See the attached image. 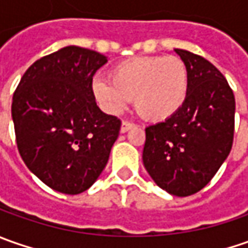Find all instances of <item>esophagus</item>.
I'll list each match as a JSON object with an SVG mask.
<instances>
[{"label": "esophagus", "instance_id": "34e87169", "mask_svg": "<svg viewBox=\"0 0 248 248\" xmlns=\"http://www.w3.org/2000/svg\"><path fill=\"white\" fill-rule=\"evenodd\" d=\"M132 127H134V124H132V123H129V121H123V123H121V129H120V131L124 134V132L129 131Z\"/></svg>", "mask_w": 248, "mask_h": 248}]
</instances>
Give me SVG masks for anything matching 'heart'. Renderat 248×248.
I'll return each instance as SVG.
<instances>
[{
	"mask_svg": "<svg viewBox=\"0 0 248 248\" xmlns=\"http://www.w3.org/2000/svg\"><path fill=\"white\" fill-rule=\"evenodd\" d=\"M110 80L92 82L93 96L103 109L119 114L135 99L139 116L155 123L175 116L189 90L187 67L178 56H142L120 62L110 70Z\"/></svg>",
	"mask_w": 248,
	"mask_h": 248,
	"instance_id": "obj_1",
	"label": "heart"
}]
</instances>
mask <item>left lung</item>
Listing matches in <instances>:
<instances>
[{
  "label": "left lung",
  "mask_w": 248,
  "mask_h": 248,
  "mask_svg": "<svg viewBox=\"0 0 248 248\" xmlns=\"http://www.w3.org/2000/svg\"><path fill=\"white\" fill-rule=\"evenodd\" d=\"M189 73L185 103L171 119L149 125L143 166L161 189L178 197L202 190L231 153L234 95L224 74L200 55L175 49Z\"/></svg>",
  "instance_id": "left-lung-1"
}]
</instances>
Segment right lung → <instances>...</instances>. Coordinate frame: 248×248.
Returning a JSON list of instances; mask_svg holds the SVG:
<instances>
[{"mask_svg":"<svg viewBox=\"0 0 248 248\" xmlns=\"http://www.w3.org/2000/svg\"><path fill=\"white\" fill-rule=\"evenodd\" d=\"M106 56L64 46L26 70L12 99L16 145L24 164L51 189L78 195L98 179L121 121L96 106L92 77Z\"/></svg>","mask_w":248,"mask_h":248,"instance_id":"right-lung-1","label":"right lung"}]
</instances>
